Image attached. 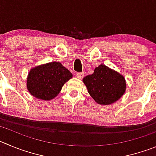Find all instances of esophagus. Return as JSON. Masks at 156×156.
I'll use <instances>...</instances> for the list:
<instances>
[{
	"mask_svg": "<svg viewBox=\"0 0 156 156\" xmlns=\"http://www.w3.org/2000/svg\"><path fill=\"white\" fill-rule=\"evenodd\" d=\"M84 75H85L84 72H79V73H77L76 74L77 78H79V79H81V78H82L83 77H84Z\"/></svg>",
	"mask_w": 156,
	"mask_h": 156,
	"instance_id": "obj_1",
	"label": "esophagus"
}]
</instances>
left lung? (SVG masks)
Masks as SVG:
<instances>
[{
	"instance_id": "8db88e82",
	"label": "left lung",
	"mask_w": 156,
	"mask_h": 156,
	"mask_svg": "<svg viewBox=\"0 0 156 156\" xmlns=\"http://www.w3.org/2000/svg\"><path fill=\"white\" fill-rule=\"evenodd\" d=\"M88 94L99 105H111L122 97L126 90L125 77L105 65L94 68L92 75L83 78Z\"/></svg>"
}]
</instances>
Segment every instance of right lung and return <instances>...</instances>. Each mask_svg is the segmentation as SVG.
<instances>
[{
    "label": "right lung",
    "mask_w": 156,
    "mask_h": 156,
    "mask_svg": "<svg viewBox=\"0 0 156 156\" xmlns=\"http://www.w3.org/2000/svg\"><path fill=\"white\" fill-rule=\"evenodd\" d=\"M72 74L60 62H49L32 68L27 78V88L32 96L50 101L60 93Z\"/></svg>",
    "instance_id": "obj_1"
}]
</instances>
